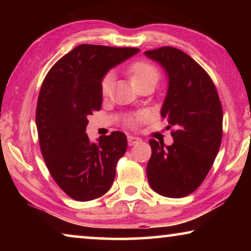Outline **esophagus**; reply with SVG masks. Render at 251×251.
<instances>
[{
	"instance_id": "1",
	"label": "esophagus",
	"mask_w": 251,
	"mask_h": 251,
	"mask_svg": "<svg viewBox=\"0 0 251 251\" xmlns=\"http://www.w3.org/2000/svg\"><path fill=\"white\" fill-rule=\"evenodd\" d=\"M141 141H142V139L139 138V137H137V136H133V135L127 136V142H128V145L129 146H133V145H135V144H137V143H139Z\"/></svg>"
}]
</instances>
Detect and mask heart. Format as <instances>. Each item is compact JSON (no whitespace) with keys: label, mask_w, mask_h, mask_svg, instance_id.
<instances>
[{"label":"heart","mask_w":251,"mask_h":251,"mask_svg":"<svg viewBox=\"0 0 251 251\" xmlns=\"http://www.w3.org/2000/svg\"><path fill=\"white\" fill-rule=\"evenodd\" d=\"M129 76L133 84H137L144 82V80L148 79H156L158 80L159 73L155 66H152L150 63L146 62H135L129 67ZM113 74H107L104 76L103 80H101V93L104 95H107L110 90V86H112L113 83ZM143 118V115H137L135 118H133V122L141 121Z\"/></svg>","instance_id":"b5f03b06"}]
</instances>
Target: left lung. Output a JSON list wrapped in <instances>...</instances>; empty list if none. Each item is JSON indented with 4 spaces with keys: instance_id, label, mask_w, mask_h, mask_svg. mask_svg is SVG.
Wrapping results in <instances>:
<instances>
[{
    "instance_id": "obj_1",
    "label": "left lung",
    "mask_w": 251,
    "mask_h": 251,
    "mask_svg": "<svg viewBox=\"0 0 251 251\" xmlns=\"http://www.w3.org/2000/svg\"><path fill=\"white\" fill-rule=\"evenodd\" d=\"M145 55L167 75L160 115L168 127H175L171 146L150 141L148 182L161 196L185 197L201 186L218 154L223 138L222 103L209 75L188 54L165 46Z\"/></svg>"
}]
</instances>
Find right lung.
<instances>
[{
    "label": "right lung",
    "mask_w": 251,
    "mask_h": 251,
    "mask_svg": "<svg viewBox=\"0 0 251 251\" xmlns=\"http://www.w3.org/2000/svg\"><path fill=\"white\" fill-rule=\"evenodd\" d=\"M138 52L78 45L55 63L42 84L36 107L41 151L54 180L75 201H93L113 185L117 161L127 150L126 135L113 131L91 143L87 116L100 109L107 72Z\"/></svg>",
    "instance_id": "right-lung-1"
}]
</instances>
